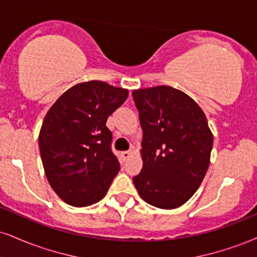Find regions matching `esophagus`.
Masks as SVG:
<instances>
[{"label": "esophagus", "instance_id": "obj_1", "mask_svg": "<svg viewBox=\"0 0 257 257\" xmlns=\"http://www.w3.org/2000/svg\"><path fill=\"white\" fill-rule=\"evenodd\" d=\"M133 154V152L132 151H124V152H122V157H123V159H128L129 157H131Z\"/></svg>", "mask_w": 257, "mask_h": 257}]
</instances>
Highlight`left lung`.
I'll use <instances>...</instances> for the list:
<instances>
[{
    "mask_svg": "<svg viewBox=\"0 0 257 257\" xmlns=\"http://www.w3.org/2000/svg\"><path fill=\"white\" fill-rule=\"evenodd\" d=\"M133 98L144 131V165L133 182L150 205L177 208L195 194L208 170V122L193 98L171 86L134 89Z\"/></svg>",
    "mask_w": 257,
    "mask_h": 257,
    "instance_id": "obj_1",
    "label": "left lung"
}]
</instances>
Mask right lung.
<instances>
[{
  "instance_id": "right-lung-1",
  "label": "right lung",
  "mask_w": 257,
  "mask_h": 257,
  "mask_svg": "<svg viewBox=\"0 0 257 257\" xmlns=\"http://www.w3.org/2000/svg\"><path fill=\"white\" fill-rule=\"evenodd\" d=\"M128 89L104 81L81 82L55 101L43 120L39 150L49 184L74 207L101 200L119 171L106 120Z\"/></svg>"
}]
</instances>
